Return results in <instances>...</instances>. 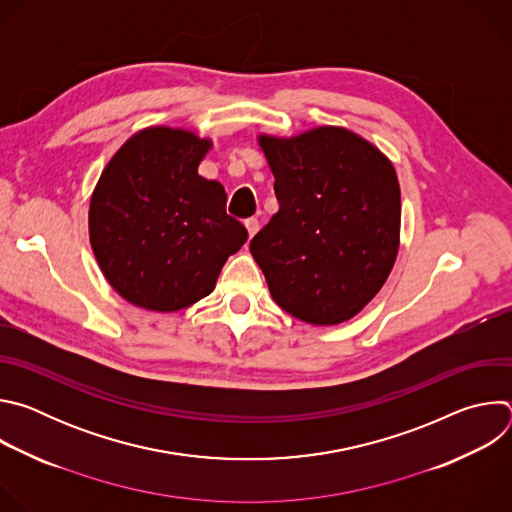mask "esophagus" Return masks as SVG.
Wrapping results in <instances>:
<instances>
[{"label":"esophagus","mask_w":512,"mask_h":512,"mask_svg":"<svg viewBox=\"0 0 512 512\" xmlns=\"http://www.w3.org/2000/svg\"><path fill=\"white\" fill-rule=\"evenodd\" d=\"M245 227H247V231H249V237H253V235L259 231V221H257V218H247Z\"/></svg>","instance_id":"esophagus-1"}]
</instances>
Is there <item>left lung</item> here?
I'll return each mask as SVG.
<instances>
[{
	"label": "left lung",
	"instance_id": "obj_1",
	"mask_svg": "<svg viewBox=\"0 0 512 512\" xmlns=\"http://www.w3.org/2000/svg\"><path fill=\"white\" fill-rule=\"evenodd\" d=\"M279 212L251 241L271 298L308 324H340L389 277L401 225L391 162L338 127L300 137L263 135Z\"/></svg>",
	"mask_w": 512,
	"mask_h": 512
}]
</instances>
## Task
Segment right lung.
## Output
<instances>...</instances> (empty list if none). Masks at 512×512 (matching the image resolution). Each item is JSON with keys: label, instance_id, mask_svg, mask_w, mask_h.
I'll use <instances>...</instances> for the list:
<instances>
[{"label": "right lung", "instance_id": "add662e5", "mask_svg": "<svg viewBox=\"0 0 512 512\" xmlns=\"http://www.w3.org/2000/svg\"><path fill=\"white\" fill-rule=\"evenodd\" d=\"M208 148L182 129H143L97 182L91 245L113 289L139 308L176 312L208 296L249 237L225 210L223 184L198 174Z\"/></svg>", "mask_w": 512, "mask_h": 512}]
</instances>
